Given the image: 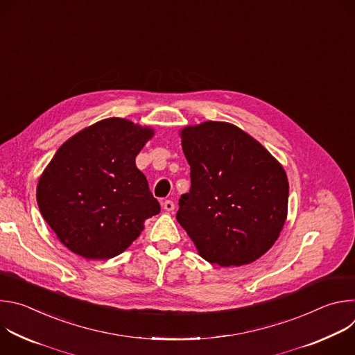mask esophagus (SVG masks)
<instances>
[{
	"label": "esophagus",
	"mask_w": 355,
	"mask_h": 355,
	"mask_svg": "<svg viewBox=\"0 0 355 355\" xmlns=\"http://www.w3.org/2000/svg\"><path fill=\"white\" fill-rule=\"evenodd\" d=\"M163 208L166 209V211H173L174 209V202L173 200H170V199H166L164 202H163Z\"/></svg>",
	"instance_id": "34e87169"
}]
</instances>
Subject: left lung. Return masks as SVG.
<instances>
[{
    "instance_id": "left-lung-1",
    "label": "left lung",
    "mask_w": 355,
    "mask_h": 355,
    "mask_svg": "<svg viewBox=\"0 0 355 355\" xmlns=\"http://www.w3.org/2000/svg\"><path fill=\"white\" fill-rule=\"evenodd\" d=\"M191 166L178 223L212 264L239 267L260 259L282 230L289 185L281 164L245 132L225 122L181 133Z\"/></svg>"
}]
</instances>
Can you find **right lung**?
Masks as SVG:
<instances>
[{"instance_id": "obj_1", "label": "right lung", "mask_w": 355, "mask_h": 355, "mask_svg": "<svg viewBox=\"0 0 355 355\" xmlns=\"http://www.w3.org/2000/svg\"><path fill=\"white\" fill-rule=\"evenodd\" d=\"M153 130L111 118L69 139L43 171L36 191L43 219L84 259L108 260L136 240L160 212L135 159Z\"/></svg>"}]
</instances>
